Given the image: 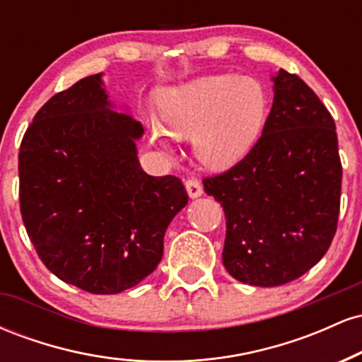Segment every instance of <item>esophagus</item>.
I'll list each match as a JSON object with an SVG mask.
<instances>
[{"label":"esophagus","mask_w":362,"mask_h":362,"mask_svg":"<svg viewBox=\"0 0 362 362\" xmlns=\"http://www.w3.org/2000/svg\"><path fill=\"white\" fill-rule=\"evenodd\" d=\"M185 189H187V194H189L192 199L201 197L202 192H204V190H202L201 182H199L197 178H189V180L185 182Z\"/></svg>","instance_id":"obj_1"}]
</instances>
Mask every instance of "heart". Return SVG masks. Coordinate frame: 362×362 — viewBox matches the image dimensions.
<instances>
[{
  "mask_svg": "<svg viewBox=\"0 0 362 362\" xmlns=\"http://www.w3.org/2000/svg\"><path fill=\"white\" fill-rule=\"evenodd\" d=\"M267 107V91L255 78L209 74L161 91V126L146 119V127L161 148H168V134L194 138L195 155L207 168L226 170L255 144Z\"/></svg>",
  "mask_w": 362,
  "mask_h": 362,
  "instance_id": "heart-1",
  "label": "heart"
}]
</instances>
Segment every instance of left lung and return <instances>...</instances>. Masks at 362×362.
Here are the masks:
<instances>
[{
	"mask_svg": "<svg viewBox=\"0 0 362 362\" xmlns=\"http://www.w3.org/2000/svg\"><path fill=\"white\" fill-rule=\"evenodd\" d=\"M262 136L228 172L202 180L226 216L223 264L243 284L272 288L325 255L340 209L342 165L330 112L279 69Z\"/></svg>",
	"mask_w": 362,
	"mask_h": 362,
	"instance_id": "left-lung-1",
	"label": "left lung"
}]
</instances>
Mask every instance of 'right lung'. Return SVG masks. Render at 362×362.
Listing matches in <instances>:
<instances>
[{
    "instance_id": "add662e5",
    "label": "right lung",
    "mask_w": 362,
    "mask_h": 362,
    "mask_svg": "<svg viewBox=\"0 0 362 362\" xmlns=\"http://www.w3.org/2000/svg\"><path fill=\"white\" fill-rule=\"evenodd\" d=\"M144 129L115 112L102 73L59 91L35 114L18 155L20 211L54 276L93 294L139 284L189 195L180 178L141 168Z\"/></svg>"
}]
</instances>
